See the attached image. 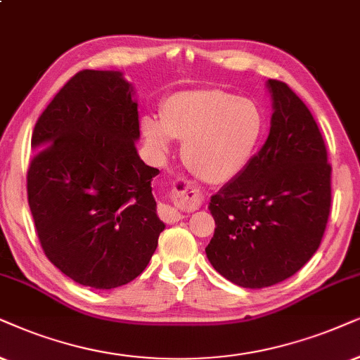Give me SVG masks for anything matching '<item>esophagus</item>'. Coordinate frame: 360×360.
<instances>
[{"mask_svg": "<svg viewBox=\"0 0 360 360\" xmlns=\"http://www.w3.org/2000/svg\"><path fill=\"white\" fill-rule=\"evenodd\" d=\"M172 195H174V201L179 204L184 211H191V209H195L201 204V194H199V189H195L194 186H191L188 183L177 184L172 189ZM159 216L161 219L167 222V224H174V222L181 221L184 217V214L179 211L177 207H171L162 204L159 207Z\"/></svg>", "mask_w": 360, "mask_h": 360, "instance_id": "34e87169", "label": "esophagus"}]
</instances>
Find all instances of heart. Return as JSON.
<instances>
[{
	"instance_id": "heart-1",
	"label": "heart",
	"mask_w": 360,
	"mask_h": 360,
	"mask_svg": "<svg viewBox=\"0 0 360 360\" xmlns=\"http://www.w3.org/2000/svg\"><path fill=\"white\" fill-rule=\"evenodd\" d=\"M144 138L158 154H166L171 138L184 141L183 161L209 184L229 183L252 161L264 133V111L249 98L224 89H189L167 96L161 121L146 116Z\"/></svg>"
}]
</instances>
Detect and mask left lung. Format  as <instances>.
I'll list each match as a JSON object with an SVG mask.
<instances>
[{"mask_svg":"<svg viewBox=\"0 0 360 360\" xmlns=\"http://www.w3.org/2000/svg\"><path fill=\"white\" fill-rule=\"evenodd\" d=\"M266 86L274 109L269 136L209 202L216 221L209 262L248 289L269 288L301 269L319 249L330 211V165L316 120L288 84Z\"/></svg>","mask_w":360,"mask_h":360,"instance_id":"obj_1","label":"left lung"}]
</instances>
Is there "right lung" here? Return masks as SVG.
Listing matches in <instances>:
<instances>
[{"instance_id": "1", "label": "right lung", "mask_w": 360, "mask_h": 360, "mask_svg": "<svg viewBox=\"0 0 360 360\" xmlns=\"http://www.w3.org/2000/svg\"><path fill=\"white\" fill-rule=\"evenodd\" d=\"M134 88L121 71L75 75L36 121L28 202L46 257L93 289L146 269L165 222L144 165Z\"/></svg>"}]
</instances>
